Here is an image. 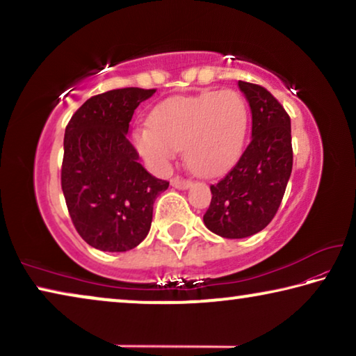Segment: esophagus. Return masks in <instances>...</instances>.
I'll return each mask as SVG.
<instances>
[{"instance_id":"1","label":"esophagus","mask_w":356,"mask_h":356,"mask_svg":"<svg viewBox=\"0 0 356 356\" xmlns=\"http://www.w3.org/2000/svg\"><path fill=\"white\" fill-rule=\"evenodd\" d=\"M171 185L174 186V188L186 190V188H190V186H191V180H186V179H182V177H176V179L171 180Z\"/></svg>"}]
</instances>
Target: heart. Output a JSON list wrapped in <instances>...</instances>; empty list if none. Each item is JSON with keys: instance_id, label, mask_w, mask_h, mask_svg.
Listing matches in <instances>:
<instances>
[{"instance_id": "heart-1", "label": "heart", "mask_w": 356, "mask_h": 356, "mask_svg": "<svg viewBox=\"0 0 356 356\" xmlns=\"http://www.w3.org/2000/svg\"><path fill=\"white\" fill-rule=\"evenodd\" d=\"M248 120V105L232 89L171 97L150 111L149 127L135 129L134 143L155 171H163L182 149L191 171L215 176L238 156Z\"/></svg>"}]
</instances>
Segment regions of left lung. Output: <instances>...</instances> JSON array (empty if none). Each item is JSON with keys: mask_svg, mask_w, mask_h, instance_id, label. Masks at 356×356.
<instances>
[{"mask_svg": "<svg viewBox=\"0 0 356 356\" xmlns=\"http://www.w3.org/2000/svg\"><path fill=\"white\" fill-rule=\"evenodd\" d=\"M252 114L251 141L231 171L210 185L204 225L216 236L245 238L268 225L292 172L291 118L267 89L238 81Z\"/></svg>", "mask_w": 356, "mask_h": 356, "instance_id": "8db88e82", "label": "left lung"}]
</instances>
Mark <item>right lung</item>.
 <instances>
[{
    "mask_svg": "<svg viewBox=\"0 0 356 356\" xmlns=\"http://www.w3.org/2000/svg\"><path fill=\"white\" fill-rule=\"evenodd\" d=\"M155 89L120 88L88 99L64 134L61 186L72 222L88 245L122 252L146 238L154 202L170 182L138 161L129 141L138 105Z\"/></svg>",
    "mask_w": 356,
    "mask_h": 356,
    "instance_id": "add662e5",
    "label": "right lung"
}]
</instances>
